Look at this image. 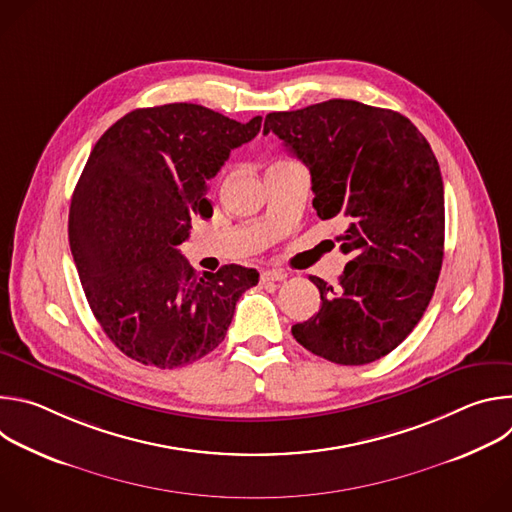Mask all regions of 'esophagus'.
Masks as SVG:
<instances>
[{
    "mask_svg": "<svg viewBox=\"0 0 512 512\" xmlns=\"http://www.w3.org/2000/svg\"><path fill=\"white\" fill-rule=\"evenodd\" d=\"M287 277V273H283V271H279V269H267V271H263L261 273V281L265 283V281H283Z\"/></svg>",
    "mask_w": 512,
    "mask_h": 512,
    "instance_id": "obj_1",
    "label": "esophagus"
}]
</instances>
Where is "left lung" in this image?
<instances>
[{
	"label": "left lung",
	"instance_id": "8db88e82",
	"mask_svg": "<svg viewBox=\"0 0 512 512\" xmlns=\"http://www.w3.org/2000/svg\"><path fill=\"white\" fill-rule=\"evenodd\" d=\"M269 131L308 166L322 221H346L336 241L350 255L338 283L310 275L322 306L291 334L336 364L379 360L417 326L442 271L440 164L407 117L358 101L269 113Z\"/></svg>",
	"mask_w": 512,
	"mask_h": 512
}]
</instances>
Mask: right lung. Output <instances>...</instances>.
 Instances as JSON below:
<instances>
[{
  "label": "right lung",
  "instance_id": "obj_1",
  "mask_svg": "<svg viewBox=\"0 0 512 512\" xmlns=\"http://www.w3.org/2000/svg\"><path fill=\"white\" fill-rule=\"evenodd\" d=\"M261 117L239 123L194 103L135 109L113 123L85 164L68 241L87 302L129 358L176 369L225 340L257 269L223 265L198 277L180 253L192 218L212 216L208 180Z\"/></svg>",
  "mask_w": 512,
  "mask_h": 512
}]
</instances>
